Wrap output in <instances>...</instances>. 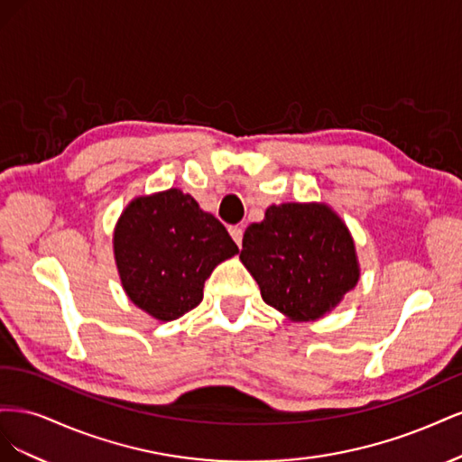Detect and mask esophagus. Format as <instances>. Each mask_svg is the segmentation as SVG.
<instances>
[{
  "instance_id": "1",
  "label": "esophagus",
  "mask_w": 462,
  "mask_h": 462,
  "mask_svg": "<svg viewBox=\"0 0 462 462\" xmlns=\"http://www.w3.org/2000/svg\"><path fill=\"white\" fill-rule=\"evenodd\" d=\"M229 235L233 236V241L236 243V245H243V227H239V226H233V227H229Z\"/></svg>"
}]
</instances>
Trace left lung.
<instances>
[{"mask_svg":"<svg viewBox=\"0 0 462 462\" xmlns=\"http://www.w3.org/2000/svg\"><path fill=\"white\" fill-rule=\"evenodd\" d=\"M241 262L262 299L292 321H314L360 279L353 235L324 202L272 204L243 236Z\"/></svg>","mask_w":462,"mask_h":462,"instance_id":"left-lung-1","label":"left lung"}]
</instances>
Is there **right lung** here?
I'll return each instance as SVG.
<instances>
[{
    "label": "right lung",
    "instance_id": "right-lung-1",
    "mask_svg": "<svg viewBox=\"0 0 462 462\" xmlns=\"http://www.w3.org/2000/svg\"><path fill=\"white\" fill-rule=\"evenodd\" d=\"M236 253L227 229L179 189L133 199L114 229L123 291L160 321L197 309L206 279Z\"/></svg>",
    "mask_w": 462,
    "mask_h": 462
}]
</instances>
